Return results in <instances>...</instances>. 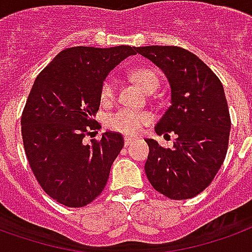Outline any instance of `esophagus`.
<instances>
[{"instance_id": "obj_1", "label": "esophagus", "mask_w": 252, "mask_h": 252, "mask_svg": "<svg viewBox=\"0 0 252 252\" xmlns=\"http://www.w3.org/2000/svg\"><path fill=\"white\" fill-rule=\"evenodd\" d=\"M132 143H133V139H132V137H124V145H126V147L132 145Z\"/></svg>"}]
</instances>
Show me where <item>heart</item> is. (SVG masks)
<instances>
[{"instance_id":"obj_1","label":"heart","mask_w":252,"mask_h":252,"mask_svg":"<svg viewBox=\"0 0 252 252\" xmlns=\"http://www.w3.org/2000/svg\"><path fill=\"white\" fill-rule=\"evenodd\" d=\"M131 77L145 92H154L160 84L159 70L154 66H136L131 70ZM116 93V84L112 77H107L100 87V100L102 104L113 101ZM152 123V115L148 112L120 109L107 117V126L113 132L126 136L139 135L145 126Z\"/></svg>"}]
</instances>
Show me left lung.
<instances>
[{"instance_id": "obj_1", "label": "left lung", "mask_w": 252, "mask_h": 252, "mask_svg": "<svg viewBox=\"0 0 252 252\" xmlns=\"http://www.w3.org/2000/svg\"><path fill=\"white\" fill-rule=\"evenodd\" d=\"M137 53L168 77L171 105L156 124L158 135H176L173 148L145 139L151 186L173 200L191 199L215 178L228 150L231 117L220 80L197 56L179 46H139Z\"/></svg>"}]
</instances>
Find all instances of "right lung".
<instances>
[{
  "mask_svg": "<svg viewBox=\"0 0 252 252\" xmlns=\"http://www.w3.org/2000/svg\"><path fill=\"white\" fill-rule=\"evenodd\" d=\"M135 46H74L60 52L34 80L21 115L24 150L41 188L53 200L79 208L93 202L107 184L124 139L105 132L84 144L100 124V87Z\"/></svg>",
  "mask_w": 252,
  "mask_h": 252,
  "instance_id": "add662e5",
  "label": "right lung"
}]
</instances>
